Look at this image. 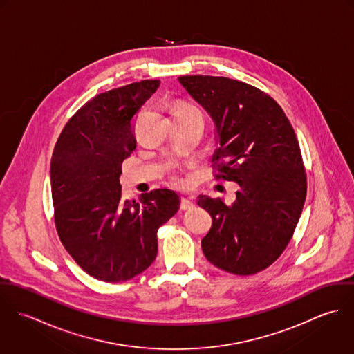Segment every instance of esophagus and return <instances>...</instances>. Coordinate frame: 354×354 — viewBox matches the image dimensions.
Listing matches in <instances>:
<instances>
[{"mask_svg":"<svg viewBox=\"0 0 354 354\" xmlns=\"http://www.w3.org/2000/svg\"><path fill=\"white\" fill-rule=\"evenodd\" d=\"M195 207V203L192 202V201H189V199H185V198H183L181 199V203H180V208L181 209H191V208H194Z\"/></svg>","mask_w":354,"mask_h":354,"instance_id":"esophagus-1","label":"esophagus"}]
</instances>
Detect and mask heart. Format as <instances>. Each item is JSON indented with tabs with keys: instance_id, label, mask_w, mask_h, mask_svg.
<instances>
[{
	"instance_id": "obj_1",
	"label": "heart",
	"mask_w": 354,
	"mask_h": 354,
	"mask_svg": "<svg viewBox=\"0 0 354 354\" xmlns=\"http://www.w3.org/2000/svg\"><path fill=\"white\" fill-rule=\"evenodd\" d=\"M189 111H195V113H201L195 106L185 103V102H177L174 104V114L177 113H189Z\"/></svg>"
}]
</instances>
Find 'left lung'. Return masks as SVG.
Masks as SVG:
<instances>
[{
  "mask_svg": "<svg viewBox=\"0 0 354 354\" xmlns=\"http://www.w3.org/2000/svg\"><path fill=\"white\" fill-rule=\"evenodd\" d=\"M215 124V178L236 181V201L201 195L212 218L204 256L221 270L253 275L285 251L306 196V174L295 129L282 107L251 84L221 76H180Z\"/></svg>",
  "mask_w": 354,
  "mask_h": 354,
  "instance_id": "obj_1",
  "label": "left lung"
}]
</instances>
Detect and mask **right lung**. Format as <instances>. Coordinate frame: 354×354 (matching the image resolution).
<instances>
[{"label":"right lung","instance_id":"add662e5","mask_svg":"<svg viewBox=\"0 0 354 354\" xmlns=\"http://www.w3.org/2000/svg\"><path fill=\"white\" fill-rule=\"evenodd\" d=\"M142 80L95 95L64 127L51 156V198L59 240L104 282L128 281L151 266L158 229L180 208L170 189L122 201L121 165L136 149L132 121L159 87Z\"/></svg>","mask_w":354,"mask_h":354}]
</instances>
